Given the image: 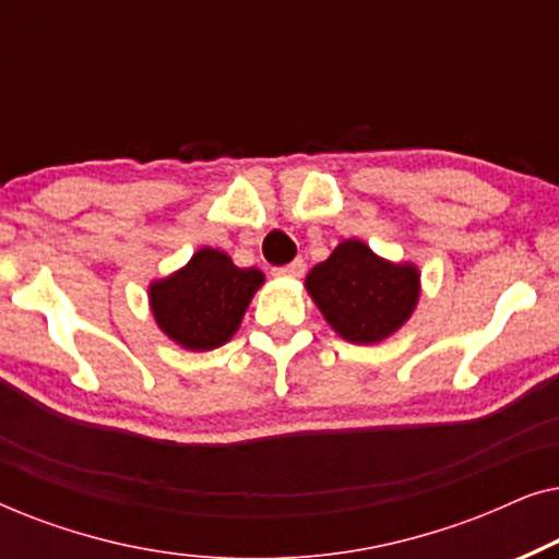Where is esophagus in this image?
Listing matches in <instances>:
<instances>
[{
	"label": "esophagus",
	"mask_w": 559,
	"mask_h": 559,
	"mask_svg": "<svg viewBox=\"0 0 559 559\" xmlns=\"http://www.w3.org/2000/svg\"><path fill=\"white\" fill-rule=\"evenodd\" d=\"M274 277H302L305 274V262L302 259H295V262H289L285 266H277V270H272Z\"/></svg>",
	"instance_id": "obj_1"
}]
</instances>
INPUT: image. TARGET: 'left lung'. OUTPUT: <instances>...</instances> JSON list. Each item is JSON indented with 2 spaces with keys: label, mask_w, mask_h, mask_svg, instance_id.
<instances>
[{
  "label": "left lung",
  "mask_w": 559,
  "mask_h": 559,
  "mask_svg": "<svg viewBox=\"0 0 559 559\" xmlns=\"http://www.w3.org/2000/svg\"><path fill=\"white\" fill-rule=\"evenodd\" d=\"M328 325L350 343H379L407 323L419 300V270L394 264L346 239L305 277Z\"/></svg>",
  "instance_id": "8db88e82"
}]
</instances>
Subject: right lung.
Returning a JSON list of instances; mask_svg holds the SVG:
<instances>
[{"label": "right lung", "mask_w": 559, "mask_h": 559, "mask_svg": "<svg viewBox=\"0 0 559 559\" xmlns=\"http://www.w3.org/2000/svg\"><path fill=\"white\" fill-rule=\"evenodd\" d=\"M264 274L241 270L226 251L205 247L182 270L150 285V308L159 331L188 350H213L239 331Z\"/></svg>", "instance_id": "add662e5"}]
</instances>
